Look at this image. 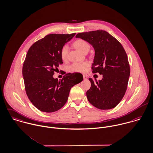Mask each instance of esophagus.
<instances>
[{
	"instance_id": "obj_1",
	"label": "esophagus",
	"mask_w": 153,
	"mask_h": 153,
	"mask_svg": "<svg viewBox=\"0 0 153 153\" xmlns=\"http://www.w3.org/2000/svg\"><path fill=\"white\" fill-rule=\"evenodd\" d=\"M83 78L84 79H87V76L85 75H83Z\"/></svg>"
}]
</instances>
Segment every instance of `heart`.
Instances as JSON below:
<instances>
[{
	"label": "heart",
	"instance_id": "heart-1",
	"mask_svg": "<svg viewBox=\"0 0 153 153\" xmlns=\"http://www.w3.org/2000/svg\"><path fill=\"white\" fill-rule=\"evenodd\" d=\"M75 46L81 52H84L87 49L90 48V46L85 41L79 39L75 42ZM69 53V46L67 45H64L60 51V56L63 60H66L68 58ZM89 65V63L87 62L82 63H74L68 67V69L70 72H84L85 68Z\"/></svg>",
	"mask_w": 153,
	"mask_h": 153
}]
</instances>
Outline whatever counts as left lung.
<instances>
[{"label": "left lung", "instance_id": "8db88e82", "mask_svg": "<svg viewBox=\"0 0 153 153\" xmlns=\"http://www.w3.org/2000/svg\"><path fill=\"white\" fill-rule=\"evenodd\" d=\"M94 48L93 73L102 75L96 82L90 78L91 85L86 94L88 102L101 110L115 107L123 99L127 89L130 67L122 45L105 31L97 30L77 34Z\"/></svg>", "mask_w": 153, "mask_h": 153}]
</instances>
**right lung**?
<instances>
[{"label": "right lung", "mask_w": 153, "mask_h": 153, "mask_svg": "<svg viewBox=\"0 0 153 153\" xmlns=\"http://www.w3.org/2000/svg\"><path fill=\"white\" fill-rule=\"evenodd\" d=\"M76 33L51 34L34 43L29 49L22 67L25 88L33 104L39 110L51 113L67 102L71 88L83 80L79 73H68L58 80L54 72L63 63L62 47Z\"/></svg>", "instance_id": "1"}]
</instances>
